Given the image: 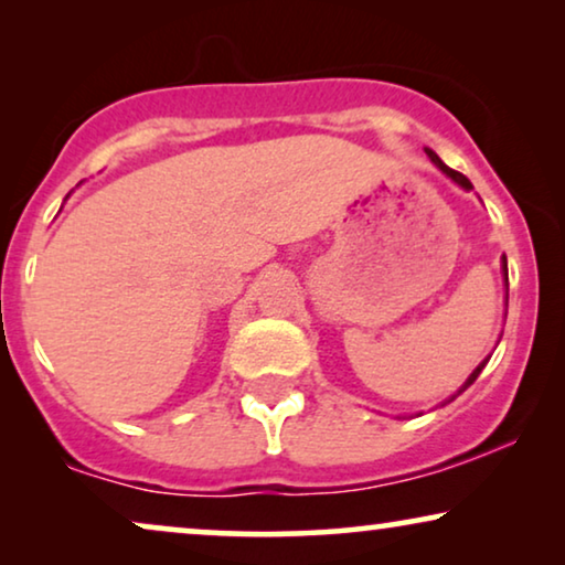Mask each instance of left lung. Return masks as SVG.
<instances>
[{"instance_id": "8db88e82", "label": "left lung", "mask_w": 565, "mask_h": 565, "mask_svg": "<svg viewBox=\"0 0 565 565\" xmlns=\"http://www.w3.org/2000/svg\"><path fill=\"white\" fill-rule=\"evenodd\" d=\"M427 157H429L431 161H435V164H437L439 169H443V172H445L447 177H450V180H455V182H458V184H460V188H466V190H473V184H470V180H468V177H466V174H460V172H455V169H450V167H447V164H445V161H443V159H439L435 151H431V149H427ZM504 275H507V259H504ZM486 362H489V360H483V362H481V365H478V367L473 370V375H470V377H468V381H466V385H462V388H460L458 393H462V391H466V388H468V385H473V381H476V377H478V375H481V370L486 367ZM458 393H455V396H458ZM455 396H452V398H455ZM452 398H450V401H452ZM450 401H445V404H450Z\"/></svg>"}]
</instances>
